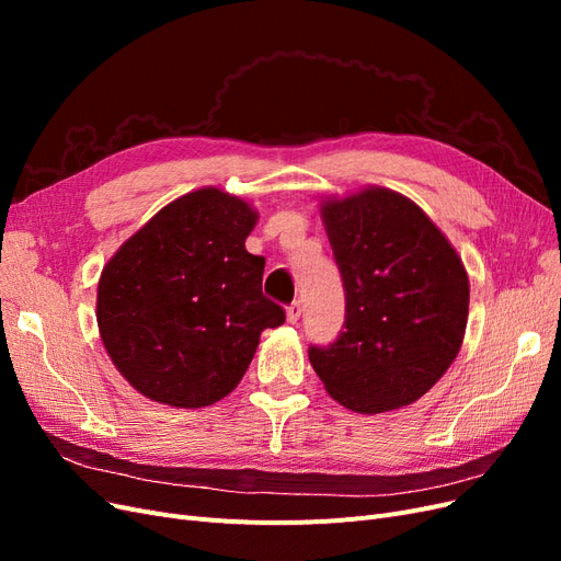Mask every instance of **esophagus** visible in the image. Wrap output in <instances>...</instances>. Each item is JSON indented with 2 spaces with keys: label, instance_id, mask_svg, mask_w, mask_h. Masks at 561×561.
<instances>
[{
  "label": "esophagus",
  "instance_id": "34e87169",
  "mask_svg": "<svg viewBox=\"0 0 561 561\" xmlns=\"http://www.w3.org/2000/svg\"><path fill=\"white\" fill-rule=\"evenodd\" d=\"M285 318H287V322H290V325H295V322L301 318V304L293 301L290 307H287V311H285Z\"/></svg>",
  "mask_w": 561,
  "mask_h": 561
}]
</instances>
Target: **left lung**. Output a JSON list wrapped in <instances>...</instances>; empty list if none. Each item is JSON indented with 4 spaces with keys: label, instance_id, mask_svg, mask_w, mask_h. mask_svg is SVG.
<instances>
[{
    "label": "left lung",
    "instance_id": "obj_1",
    "mask_svg": "<svg viewBox=\"0 0 561 561\" xmlns=\"http://www.w3.org/2000/svg\"><path fill=\"white\" fill-rule=\"evenodd\" d=\"M346 290L344 332L309 360L330 398L358 414L416 402L461 351L470 283L447 236L386 186L320 201Z\"/></svg>",
    "mask_w": 561,
    "mask_h": 561
}]
</instances>
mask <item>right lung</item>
I'll use <instances>...</instances> for the list:
<instances>
[{"instance_id": "1", "label": "right lung", "mask_w": 561, "mask_h": 561, "mask_svg": "<svg viewBox=\"0 0 561 561\" xmlns=\"http://www.w3.org/2000/svg\"><path fill=\"white\" fill-rule=\"evenodd\" d=\"M248 201L201 186L135 231L98 280L95 318L122 377L145 398L198 410L239 386L285 311L262 295L264 257L245 250Z\"/></svg>"}]
</instances>
